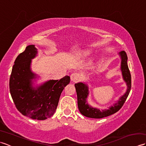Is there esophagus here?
I'll list each match as a JSON object with an SVG mask.
<instances>
[{"label":"esophagus","instance_id":"obj_1","mask_svg":"<svg viewBox=\"0 0 146 146\" xmlns=\"http://www.w3.org/2000/svg\"><path fill=\"white\" fill-rule=\"evenodd\" d=\"M70 78H71V81L74 83H75V82H77L78 81H79L80 79V76L78 73H73L71 75Z\"/></svg>","mask_w":146,"mask_h":146}]
</instances>
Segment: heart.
Wrapping results in <instances>:
<instances>
[{
	"mask_svg": "<svg viewBox=\"0 0 146 146\" xmlns=\"http://www.w3.org/2000/svg\"><path fill=\"white\" fill-rule=\"evenodd\" d=\"M91 53V51L88 49H82V50H78L75 52V55L78 58H84L87 56Z\"/></svg>",
	"mask_w": 146,
	"mask_h": 146,
	"instance_id": "heart-1",
	"label": "heart"
}]
</instances>
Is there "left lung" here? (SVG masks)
<instances>
[{
    "label": "left lung",
    "instance_id": "1",
    "mask_svg": "<svg viewBox=\"0 0 146 146\" xmlns=\"http://www.w3.org/2000/svg\"><path fill=\"white\" fill-rule=\"evenodd\" d=\"M119 56L120 58V71L123 81L126 83L127 90L125 94L118 99L113 105L108 107L107 109L100 110L97 108L91 106L88 104L87 98L89 95V88L87 83L85 82H78L75 83V86L77 94L78 109L83 115L93 118V119H102L111 115L119 111L123 104L131 91V75L127 65V56L124 51L120 52Z\"/></svg>",
    "mask_w": 146,
    "mask_h": 146
}]
</instances>
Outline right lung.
I'll list each match as a JSON object with an SVG mask.
<instances>
[{
	"mask_svg": "<svg viewBox=\"0 0 146 146\" xmlns=\"http://www.w3.org/2000/svg\"><path fill=\"white\" fill-rule=\"evenodd\" d=\"M38 52V49L32 44L18 55L12 67L9 88L15 107L23 115L45 120L54 113L61 92L70 83V77L65 76L35 85L39 76L32 71L31 63Z\"/></svg>",
	"mask_w": 146,
	"mask_h": 146,
	"instance_id": "right-lung-1",
	"label": "right lung"
}]
</instances>
